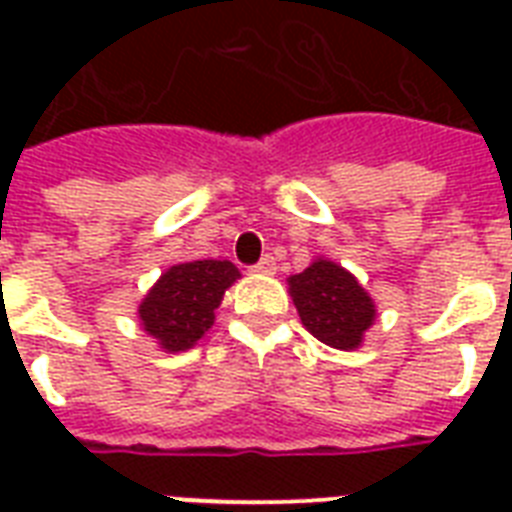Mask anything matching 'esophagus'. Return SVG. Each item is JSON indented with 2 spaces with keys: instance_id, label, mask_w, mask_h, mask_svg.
Returning a JSON list of instances; mask_svg holds the SVG:
<instances>
[{
  "instance_id": "34e87169",
  "label": "esophagus",
  "mask_w": 512,
  "mask_h": 512,
  "mask_svg": "<svg viewBox=\"0 0 512 512\" xmlns=\"http://www.w3.org/2000/svg\"><path fill=\"white\" fill-rule=\"evenodd\" d=\"M252 271H255V273H273V271H276V260H273L271 255H263V257H260V263L252 265Z\"/></svg>"
}]
</instances>
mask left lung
<instances>
[{"mask_svg": "<svg viewBox=\"0 0 512 512\" xmlns=\"http://www.w3.org/2000/svg\"><path fill=\"white\" fill-rule=\"evenodd\" d=\"M289 292L303 327L324 345L340 350L358 348L364 332L372 327V297L337 263L316 260L289 279Z\"/></svg>", "mask_w": 512, "mask_h": 512, "instance_id": "left-lung-1", "label": "left lung"}]
</instances>
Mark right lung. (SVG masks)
Returning <instances> with one entry per match:
<instances>
[{"instance_id": "add662e5", "label": "right lung", "mask_w": 512, "mask_h": 512, "mask_svg": "<svg viewBox=\"0 0 512 512\" xmlns=\"http://www.w3.org/2000/svg\"><path fill=\"white\" fill-rule=\"evenodd\" d=\"M239 279L228 260H193L172 265L140 303V321L167 350H185L215 321L223 292Z\"/></svg>"}]
</instances>
